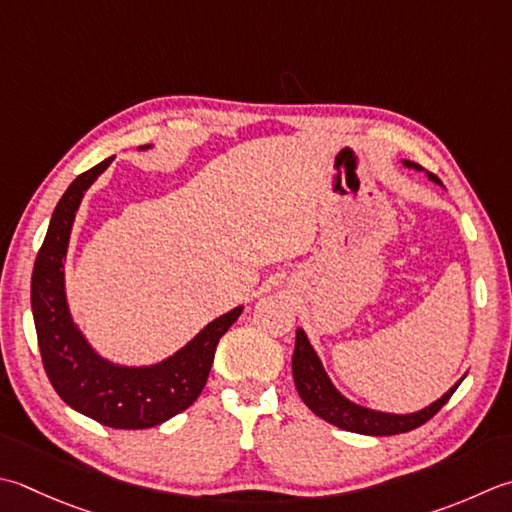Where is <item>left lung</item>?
I'll return each instance as SVG.
<instances>
[{
  "label": "left lung",
  "mask_w": 512,
  "mask_h": 512,
  "mask_svg": "<svg viewBox=\"0 0 512 512\" xmlns=\"http://www.w3.org/2000/svg\"><path fill=\"white\" fill-rule=\"evenodd\" d=\"M406 168H415V170H424L415 162H408L404 159L402 162ZM430 182H435L442 186L437 175L426 173ZM466 377V375H464ZM462 377V379H464ZM293 379L297 386L299 397L304 399V404L313 410L317 417H322L324 422L333 424L342 430H350V433H359V435H399V433H408L417 426L426 424L430 417L439 413L450 395L455 393L457 386L462 384V379L444 393L442 397L433 402L430 406L417 410V413H406V415H395V413H382V410H373L366 406H359L355 402H350L348 397H344L335 384L330 382L328 373L324 370L322 359L315 353V348L310 346L308 337L304 333V328H297L295 335V353H293Z\"/></svg>",
  "instance_id": "left-lung-1"
}]
</instances>
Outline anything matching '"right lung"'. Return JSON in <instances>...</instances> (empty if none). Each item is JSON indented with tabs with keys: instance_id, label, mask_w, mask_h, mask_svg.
Returning <instances> with one entry per match:
<instances>
[{
	"instance_id": "add662e5",
	"label": "right lung",
	"mask_w": 512,
	"mask_h": 512,
	"mask_svg": "<svg viewBox=\"0 0 512 512\" xmlns=\"http://www.w3.org/2000/svg\"><path fill=\"white\" fill-rule=\"evenodd\" d=\"M146 148L150 144L139 146V150ZM113 159L108 157L79 175L57 202L35 259L30 308L39 353L57 395L77 413L99 424L139 430L162 424L195 402L206 386L219 339L237 322L244 306L213 319L175 355L150 366L113 364L88 344L68 310L64 262L84 193Z\"/></svg>"
}]
</instances>
